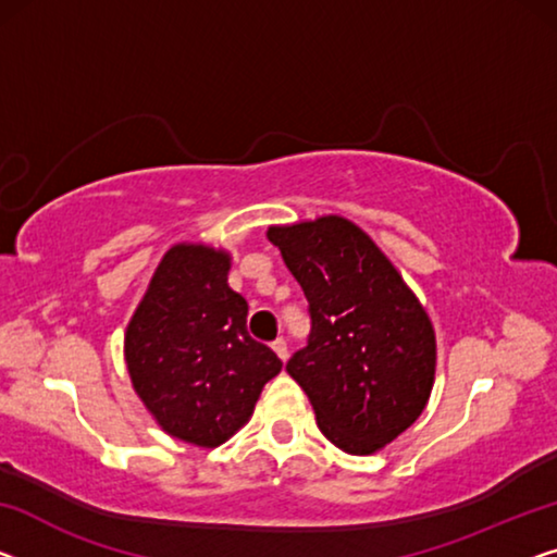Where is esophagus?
Masks as SVG:
<instances>
[{"instance_id":"34e87169","label":"esophagus","mask_w":557,"mask_h":557,"mask_svg":"<svg viewBox=\"0 0 557 557\" xmlns=\"http://www.w3.org/2000/svg\"><path fill=\"white\" fill-rule=\"evenodd\" d=\"M272 350L277 352V358H280L282 362L287 360V343H285V339H282V337H277L275 343H272Z\"/></svg>"}]
</instances>
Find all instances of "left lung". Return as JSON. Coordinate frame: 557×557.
<instances>
[{"label": "left lung", "instance_id": "1", "mask_svg": "<svg viewBox=\"0 0 557 557\" xmlns=\"http://www.w3.org/2000/svg\"><path fill=\"white\" fill-rule=\"evenodd\" d=\"M268 239L310 302L307 347L287 362L318 428L350 455H372L405 433L435 383V330L387 255L355 222L272 225Z\"/></svg>", "mask_w": 557, "mask_h": 557}]
</instances>
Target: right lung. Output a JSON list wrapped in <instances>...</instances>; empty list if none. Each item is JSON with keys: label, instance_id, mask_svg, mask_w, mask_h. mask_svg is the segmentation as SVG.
<instances>
[{"label": "right lung", "instance_id": "right-lung-1", "mask_svg": "<svg viewBox=\"0 0 557 557\" xmlns=\"http://www.w3.org/2000/svg\"><path fill=\"white\" fill-rule=\"evenodd\" d=\"M230 260L202 243L172 245L124 332L137 397L164 433L197 447L235 435L282 370L247 332L245 297L227 285Z\"/></svg>", "mask_w": 557, "mask_h": 557}]
</instances>
